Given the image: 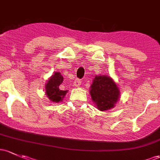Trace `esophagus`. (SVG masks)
Wrapping results in <instances>:
<instances>
[{"label":"esophagus","instance_id":"1","mask_svg":"<svg viewBox=\"0 0 160 160\" xmlns=\"http://www.w3.org/2000/svg\"><path fill=\"white\" fill-rule=\"evenodd\" d=\"M80 85H81V81H80V80H79V79H77V80H75V81L73 82V86L76 87H80Z\"/></svg>","mask_w":160,"mask_h":160}]
</instances>
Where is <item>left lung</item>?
I'll list each match as a JSON object with an SVG mask.
<instances>
[{
  "label": "left lung",
  "mask_w": 160,
  "mask_h": 160,
  "mask_svg": "<svg viewBox=\"0 0 160 160\" xmlns=\"http://www.w3.org/2000/svg\"><path fill=\"white\" fill-rule=\"evenodd\" d=\"M89 93L98 109L106 111L115 107L120 96V90L110 77L96 75L90 86Z\"/></svg>",
  "instance_id": "obj_1"
}]
</instances>
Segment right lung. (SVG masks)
I'll return each mask as SVG.
<instances>
[{"label":"right lung","mask_w":160,"mask_h":160,"mask_svg":"<svg viewBox=\"0 0 160 160\" xmlns=\"http://www.w3.org/2000/svg\"><path fill=\"white\" fill-rule=\"evenodd\" d=\"M64 81V77L59 72H54L47 83L45 84V93L48 98L54 102H59L63 100L68 90H61L60 85Z\"/></svg>","instance_id":"obj_1"}]
</instances>
